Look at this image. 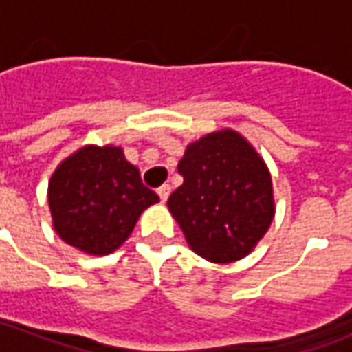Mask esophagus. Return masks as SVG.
Listing matches in <instances>:
<instances>
[{
  "label": "esophagus",
  "instance_id": "34e87169",
  "mask_svg": "<svg viewBox=\"0 0 352 352\" xmlns=\"http://www.w3.org/2000/svg\"><path fill=\"white\" fill-rule=\"evenodd\" d=\"M169 192H171V186H169V184H162L160 188H158V196H160L162 204H166V201H168Z\"/></svg>",
  "mask_w": 352,
  "mask_h": 352
}]
</instances>
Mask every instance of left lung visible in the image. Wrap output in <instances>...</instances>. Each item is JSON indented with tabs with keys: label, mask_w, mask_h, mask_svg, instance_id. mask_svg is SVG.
Listing matches in <instances>:
<instances>
[{
	"label": "left lung",
	"mask_w": 352,
	"mask_h": 352,
	"mask_svg": "<svg viewBox=\"0 0 352 352\" xmlns=\"http://www.w3.org/2000/svg\"><path fill=\"white\" fill-rule=\"evenodd\" d=\"M183 184L168 199L186 243L201 258L230 264L256 247L275 214L270 169L234 130L207 133L179 162Z\"/></svg>",
	"instance_id": "8db88e82"
}]
</instances>
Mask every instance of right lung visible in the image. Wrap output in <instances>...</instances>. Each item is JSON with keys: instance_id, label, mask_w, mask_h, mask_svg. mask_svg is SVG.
<instances>
[{"instance_id": "1", "label": "right lung", "mask_w": 352, "mask_h": 352, "mask_svg": "<svg viewBox=\"0 0 352 352\" xmlns=\"http://www.w3.org/2000/svg\"><path fill=\"white\" fill-rule=\"evenodd\" d=\"M158 201L120 146H82L58 166L49 181L56 234L94 256L116 251L130 237L141 213Z\"/></svg>"}]
</instances>
